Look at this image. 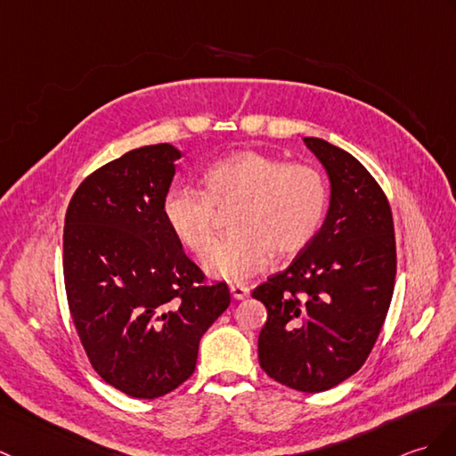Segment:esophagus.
<instances>
[{
    "label": "esophagus",
    "instance_id": "obj_1",
    "mask_svg": "<svg viewBox=\"0 0 456 456\" xmlns=\"http://www.w3.org/2000/svg\"><path fill=\"white\" fill-rule=\"evenodd\" d=\"M229 291L232 295V299H237V301L247 299L248 293H250V289L247 288V285H240V283H232L231 288H229Z\"/></svg>",
    "mask_w": 456,
    "mask_h": 456
}]
</instances>
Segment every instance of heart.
I'll return each instance as SVG.
<instances>
[{
    "label": "heart",
    "instance_id": "b5f03b06",
    "mask_svg": "<svg viewBox=\"0 0 456 456\" xmlns=\"http://www.w3.org/2000/svg\"><path fill=\"white\" fill-rule=\"evenodd\" d=\"M204 193L168 190L163 216L168 229L194 254L211 248L217 211H229V235L217 242L206 262L211 276L247 280L266 266L272 252L291 256L321 231L328 188L316 168L283 165L256 150H239L217 159L202 176Z\"/></svg>",
    "mask_w": 456,
    "mask_h": 456
}]
</instances>
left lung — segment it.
Wrapping results in <instances>:
<instances>
[{
  "label": "left lung",
  "mask_w": 456,
  "mask_h": 456,
  "mask_svg": "<svg viewBox=\"0 0 456 456\" xmlns=\"http://www.w3.org/2000/svg\"><path fill=\"white\" fill-rule=\"evenodd\" d=\"M330 183L316 237L252 297L268 309L260 367L278 383L322 393L365 363L393 299L395 225L387 196L357 159L321 137H303Z\"/></svg>",
  "instance_id": "1"
}]
</instances>
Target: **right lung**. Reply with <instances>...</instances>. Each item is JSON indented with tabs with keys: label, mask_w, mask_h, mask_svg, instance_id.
Wrapping results in <instances>:
<instances>
[{
	"label": "right lung",
	"mask_w": 456,
	"mask_h": 456,
	"mask_svg": "<svg viewBox=\"0 0 456 456\" xmlns=\"http://www.w3.org/2000/svg\"><path fill=\"white\" fill-rule=\"evenodd\" d=\"M180 157L157 143L101 167L76 190L63 227L68 303L89 362L143 400L194 373L200 340L231 303L225 281L204 285L165 221Z\"/></svg>",
	"instance_id": "right-lung-1"
}]
</instances>
